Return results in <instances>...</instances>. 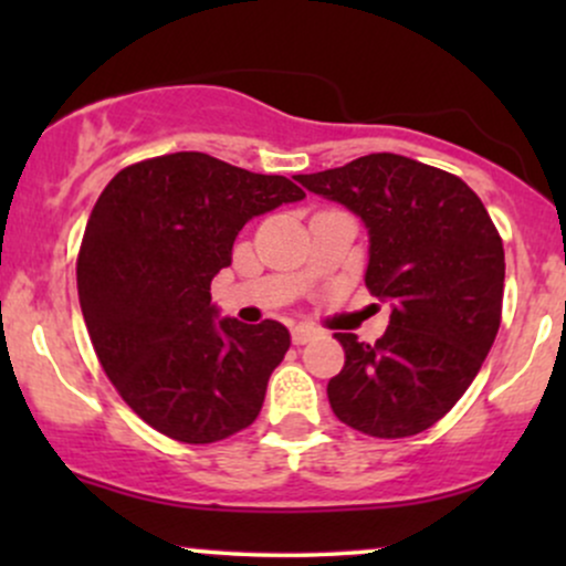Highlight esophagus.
Wrapping results in <instances>:
<instances>
[{
  "instance_id": "obj_1",
  "label": "esophagus",
  "mask_w": 566,
  "mask_h": 566,
  "mask_svg": "<svg viewBox=\"0 0 566 566\" xmlns=\"http://www.w3.org/2000/svg\"><path fill=\"white\" fill-rule=\"evenodd\" d=\"M316 335L319 333H316L314 327H305V324H301V327H292V343H295V346H303V343L314 340Z\"/></svg>"
}]
</instances>
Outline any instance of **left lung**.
I'll use <instances>...</instances> for the list:
<instances>
[{"label":"left lung","instance_id":"1","mask_svg":"<svg viewBox=\"0 0 566 566\" xmlns=\"http://www.w3.org/2000/svg\"><path fill=\"white\" fill-rule=\"evenodd\" d=\"M295 178L365 223V284L391 305L373 346L335 335L346 365L327 382L329 407L369 437H415L450 412L495 343L505 282L495 223L463 180L399 154Z\"/></svg>","mask_w":566,"mask_h":566}]
</instances>
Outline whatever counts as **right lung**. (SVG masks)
Wrapping results in <instances>:
<instances>
[{
    "label": "right lung",
    "mask_w": 566,
    "mask_h": 566,
    "mask_svg": "<svg viewBox=\"0 0 566 566\" xmlns=\"http://www.w3.org/2000/svg\"><path fill=\"white\" fill-rule=\"evenodd\" d=\"M303 197L199 151L125 167L97 197L76 261L82 316L108 380L165 437L210 444L261 412L290 329L220 319L210 284L247 220Z\"/></svg>",
    "instance_id": "add662e5"
}]
</instances>
